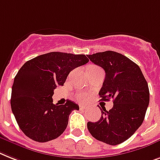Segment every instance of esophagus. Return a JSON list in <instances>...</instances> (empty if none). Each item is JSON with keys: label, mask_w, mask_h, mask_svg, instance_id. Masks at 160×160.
Segmentation results:
<instances>
[{"label": "esophagus", "mask_w": 160, "mask_h": 160, "mask_svg": "<svg viewBox=\"0 0 160 160\" xmlns=\"http://www.w3.org/2000/svg\"><path fill=\"white\" fill-rule=\"evenodd\" d=\"M80 109H85L86 108V107L84 106V105H80Z\"/></svg>", "instance_id": "34e87169"}]
</instances>
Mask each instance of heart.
<instances>
[{
  "instance_id": "heart-1",
  "label": "heart",
  "mask_w": 160,
  "mask_h": 160,
  "mask_svg": "<svg viewBox=\"0 0 160 160\" xmlns=\"http://www.w3.org/2000/svg\"><path fill=\"white\" fill-rule=\"evenodd\" d=\"M95 68H98V67H95V66H91L89 69H95ZM76 98H77L80 101H82V102L83 101L86 100V95L84 94V93H80V94H78V95L76 96Z\"/></svg>"
}]
</instances>
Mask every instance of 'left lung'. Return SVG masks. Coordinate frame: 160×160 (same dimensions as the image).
<instances>
[{
    "mask_svg": "<svg viewBox=\"0 0 160 160\" xmlns=\"http://www.w3.org/2000/svg\"><path fill=\"white\" fill-rule=\"evenodd\" d=\"M88 58L105 71L100 100L113 101L109 111L102 107L98 122L87 123L88 130L99 141L111 145L122 143L143 122L150 102L147 81L138 65L121 53L106 51Z\"/></svg>",
    "mask_w": 160,
    "mask_h": 160,
    "instance_id": "left-lung-1",
    "label": "left lung"
}]
</instances>
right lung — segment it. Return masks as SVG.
I'll list each match as a JSON object with an SVG mask.
<instances>
[{"mask_svg": "<svg viewBox=\"0 0 160 160\" xmlns=\"http://www.w3.org/2000/svg\"><path fill=\"white\" fill-rule=\"evenodd\" d=\"M89 62L85 55L52 52L26 62L14 80L10 105L19 128L28 138L47 142L58 138L68 124L69 115L79 105L67 100L53 104L58 85H63L69 73Z\"/></svg>", "mask_w": 160, "mask_h": 160, "instance_id": "right-lung-1", "label": "right lung"}]
</instances>
